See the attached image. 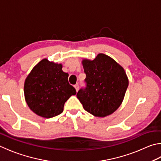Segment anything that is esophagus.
Returning <instances> with one entry per match:
<instances>
[{"label":"esophagus","mask_w":161,"mask_h":161,"mask_svg":"<svg viewBox=\"0 0 161 161\" xmlns=\"http://www.w3.org/2000/svg\"><path fill=\"white\" fill-rule=\"evenodd\" d=\"M74 86H75V88L76 91H77V92L78 89H79V84H76Z\"/></svg>","instance_id":"obj_1"}]
</instances>
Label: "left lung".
Wrapping results in <instances>:
<instances>
[{
  "label": "left lung",
  "mask_w": 161,
  "mask_h": 161,
  "mask_svg": "<svg viewBox=\"0 0 161 161\" xmlns=\"http://www.w3.org/2000/svg\"><path fill=\"white\" fill-rule=\"evenodd\" d=\"M86 87L77 97L84 109L96 117H106L120 106L129 84L124 69L113 58L100 53L94 60L82 61Z\"/></svg>",
  "instance_id": "8db88e82"
}]
</instances>
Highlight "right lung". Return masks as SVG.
<instances>
[{
    "mask_svg": "<svg viewBox=\"0 0 161 161\" xmlns=\"http://www.w3.org/2000/svg\"><path fill=\"white\" fill-rule=\"evenodd\" d=\"M61 64L43 59L32 69L25 82V100L34 113L51 118L63 113L64 105L75 89L68 82Z\"/></svg>",
    "mask_w": 161,
    "mask_h": 161,
    "instance_id": "right-lung-1",
    "label": "right lung"
}]
</instances>
